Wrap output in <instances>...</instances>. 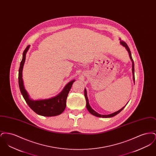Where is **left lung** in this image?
<instances>
[{
    "instance_id": "8db88e82",
    "label": "left lung",
    "mask_w": 156,
    "mask_h": 156,
    "mask_svg": "<svg viewBox=\"0 0 156 156\" xmlns=\"http://www.w3.org/2000/svg\"><path fill=\"white\" fill-rule=\"evenodd\" d=\"M120 44L122 45L123 46H124L126 48V50H127V51L129 52V57L130 58V59L132 60V73H133V81L134 82H135V78H134V61L133 60V58L132 57V55H131V52H130V50L128 47V45H127L126 43L124 41H122L120 39ZM84 95L85 97V99H86V102H87V104H86V106H87V108L88 109V111L90 113H91L92 115L97 116V117H99V118H112V117H113L115 116H116L117 114H118L119 113H120V112L122 111L123 108L125 107V106L124 107H123L122 109H120L118 111L116 112H114L112 114L110 115H100L99 113H98L97 112L95 111L94 110H93L91 107L89 105V102H88V97H87V90L86 89H85V91H84Z\"/></svg>"
}]
</instances>
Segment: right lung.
<instances>
[{"label":"right lung","mask_w":156,"mask_h":156,"mask_svg":"<svg viewBox=\"0 0 156 156\" xmlns=\"http://www.w3.org/2000/svg\"><path fill=\"white\" fill-rule=\"evenodd\" d=\"M30 45H27L23 53V58L19 69V85L20 92L26 103L30 108L39 115L44 116H54L60 115L66 109L68 94L75 80L69 82L62 91L57 95L48 99L33 101L30 99L27 91L24 89L22 79V70L26 59V54Z\"/></svg>","instance_id":"add662e5"}]
</instances>
